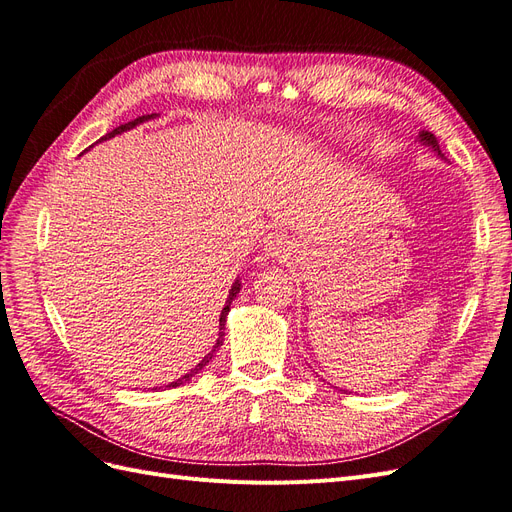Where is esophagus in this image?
<instances>
[{"mask_svg": "<svg viewBox=\"0 0 512 512\" xmlns=\"http://www.w3.org/2000/svg\"><path fill=\"white\" fill-rule=\"evenodd\" d=\"M265 254L286 260L292 254V243L288 241L286 235H282V232H271V235L265 239Z\"/></svg>", "mask_w": 512, "mask_h": 512, "instance_id": "34e87169", "label": "esophagus"}]
</instances>
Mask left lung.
Listing matches in <instances>:
<instances>
[{"label": "left lung", "mask_w": 512, "mask_h": 512, "mask_svg": "<svg viewBox=\"0 0 512 512\" xmlns=\"http://www.w3.org/2000/svg\"><path fill=\"white\" fill-rule=\"evenodd\" d=\"M418 138H421V143L423 145H429L433 151H436L438 153V156H442V151H440V145H438V141H436V136H433L431 132H421V134H418ZM444 158V156H442Z\"/></svg>", "instance_id": "left-lung-1"}]
</instances>
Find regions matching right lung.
Segmentation results:
<instances>
[{"instance_id":"right-lung-1","label":"right lung","mask_w":512,"mask_h":512,"mask_svg":"<svg viewBox=\"0 0 512 512\" xmlns=\"http://www.w3.org/2000/svg\"><path fill=\"white\" fill-rule=\"evenodd\" d=\"M156 115H143V117H138V119H134V121H128V123H123V126H119V128H115L113 132H108L104 138H111V136H115V134H121V132H126V130H130V128H134V126H138V123H143V121H147V119H153ZM241 290V284H239V280L232 284V288H230V292H228V299H226V305H224V309H222V314H220V337H218V342H215V346H213V350L205 356L203 361H200L192 371H188V374H185L183 378H179L177 382H170L168 384V389L170 386H181L183 382H188V380H192V376H196L200 369H203L209 361H211V356H213V352L218 350L220 346H222V339H224V324H226V316H228V312H230V303H232V299L237 297V292Z\"/></svg>"}]
</instances>
